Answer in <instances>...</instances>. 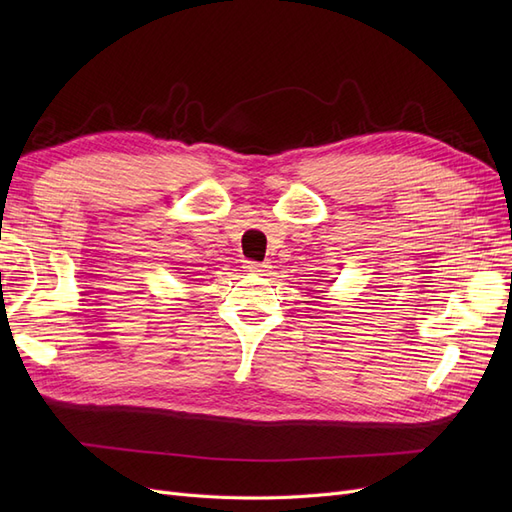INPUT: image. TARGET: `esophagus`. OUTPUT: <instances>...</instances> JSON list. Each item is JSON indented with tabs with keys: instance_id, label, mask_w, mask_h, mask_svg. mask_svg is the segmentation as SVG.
<instances>
[{
	"instance_id": "34e87169",
	"label": "esophagus",
	"mask_w": 512,
	"mask_h": 512,
	"mask_svg": "<svg viewBox=\"0 0 512 512\" xmlns=\"http://www.w3.org/2000/svg\"><path fill=\"white\" fill-rule=\"evenodd\" d=\"M243 269H245L247 273L265 275L267 269H269V265H260V262H254V260H245V262H243Z\"/></svg>"
}]
</instances>
